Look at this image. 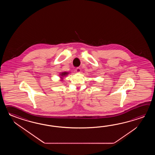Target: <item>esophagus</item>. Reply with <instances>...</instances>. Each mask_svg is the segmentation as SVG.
I'll use <instances>...</instances> for the list:
<instances>
[{"instance_id": "esophagus-1", "label": "esophagus", "mask_w": 155, "mask_h": 155, "mask_svg": "<svg viewBox=\"0 0 155 155\" xmlns=\"http://www.w3.org/2000/svg\"><path fill=\"white\" fill-rule=\"evenodd\" d=\"M75 71H76V73H80V72H81L80 68H76Z\"/></svg>"}]
</instances>
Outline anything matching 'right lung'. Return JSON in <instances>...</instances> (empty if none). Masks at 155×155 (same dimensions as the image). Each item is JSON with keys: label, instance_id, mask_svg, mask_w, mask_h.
<instances>
[{"label": "right lung", "instance_id": "obj_1", "mask_svg": "<svg viewBox=\"0 0 155 155\" xmlns=\"http://www.w3.org/2000/svg\"><path fill=\"white\" fill-rule=\"evenodd\" d=\"M68 74V72H64V73H62L61 74H60V75H61V78L63 79V78L64 76H65L66 75H67Z\"/></svg>", "mask_w": 155, "mask_h": 155}]
</instances>
